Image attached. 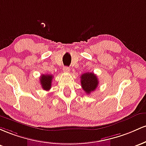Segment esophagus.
<instances>
[{
  "instance_id": "34e87169",
  "label": "esophagus",
  "mask_w": 146,
  "mask_h": 146,
  "mask_svg": "<svg viewBox=\"0 0 146 146\" xmlns=\"http://www.w3.org/2000/svg\"><path fill=\"white\" fill-rule=\"evenodd\" d=\"M63 71L65 72H70V70L69 67H63Z\"/></svg>"
}]
</instances>
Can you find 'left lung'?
<instances>
[{
  "instance_id": "left-lung-1",
  "label": "left lung",
  "mask_w": 146,
  "mask_h": 146,
  "mask_svg": "<svg viewBox=\"0 0 146 146\" xmlns=\"http://www.w3.org/2000/svg\"><path fill=\"white\" fill-rule=\"evenodd\" d=\"M81 83L83 90L86 94H90L96 89L99 84V80L93 72H86L81 75Z\"/></svg>"
}]
</instances>
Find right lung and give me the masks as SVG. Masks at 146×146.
Here are the masks:
<instances>
[{
	"instance_id": "1",
	"label": "right lung",
	"mask_w": 146,
	"mask_h": 146,
	"mask_svg": "<svg viewBox=\"0 0 146 146\" xmlns=\"http://www.w3.org/2000/svg\"><path fill=\"white\" fill-rule=\"evenodd\" d=\"M53 76L51 74H42L40 77V83L42 88L45 90H49L52 88V81Z\"/></svg>"
}]
</instances>
